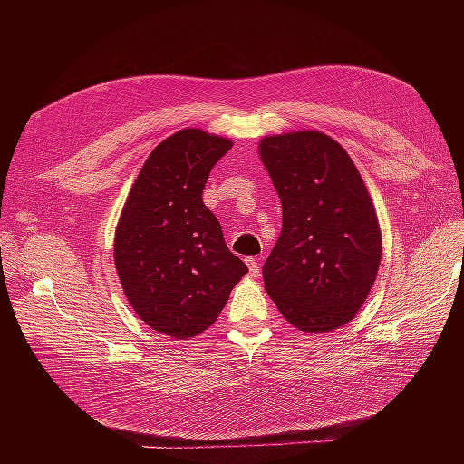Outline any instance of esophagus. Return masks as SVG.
<instances>
[{"mask_svg": "<svg viewBox=\"0 0 464 464\" xmlns=\"http://www.w3.org/2000/svg\"><path fill=\"white\" fill-rule=\"evenodd\" d=\"M246 263L249 266V275L254 276V278H257L261 275V266L257 263V257H246Z\"/></svg>", "mask_w": 464, "mask_h": 464, "instance_id": "34e87169", "label": "esophagus"}]
</instances>
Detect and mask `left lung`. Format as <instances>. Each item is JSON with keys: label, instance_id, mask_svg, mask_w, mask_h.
I'll use <instances>...</instances> for the list:
<instances>
[{"label": "left lung", "instance_id": "1", "mask_svg": "<svg viewBox=\"0 0 464 464\" xmlns=\"http://www.w3.org/2000/svg\"><path fill=\"white\" fill-rule=\"evenodd\" d=\"M259 152L283 203V230L263 265L265 290L294 327L333 331L356 315L382 261L368 189L325 133L266 137Z\"/></svg>", "mask_w": 464, "mask_h": 464}]
</instances>
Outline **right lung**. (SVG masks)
I'll use <instances>...</instances> for the list:
<instances>
[{
	"instance_id": "1",
	"label": "right lung",
	"mask_w": 464,
	"mask_h": 464,
	"mask_svg": "<svg viewBox=\"0 0 464 464\" xmlns=\"http://www.w3.org/2000/svg\"><path fill=\"white\" fill-rule=\"evenodd\" d=\"M230 149L201 130L168 137L149 154L120 217L114 259L125 296L149 327L178 341L213 325L247 273L203 203L208 174Z\"/></svg>"
}]
</instances>
